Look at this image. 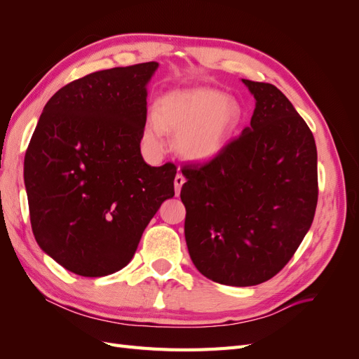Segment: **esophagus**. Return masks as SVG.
Wrapping results in <instances>:
<instances>
[{
    "instance_id": "esophagus-1",
    "label": "esophagus",
    "mask_w": 359,
    "mask_h": 359,
    "mask_svg": "<svg viewBox=\"0 0 359 359\" xmlns=\"http://www.w3.org/2000/svg\"><path fill=\"white\" fill-rule=\"evenodd\" d=\"M186 182V178H184L181 173H178V175L175 177V181H173V184H175V193L177 194H180V191H181V187H182V184Z\"/></svg>"
}]
</instances>
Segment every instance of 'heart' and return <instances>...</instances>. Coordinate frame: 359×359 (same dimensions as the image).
Returning <instances> with one entry per match:
<instances>
[{"label": "heart", "instance_id": "obj_1", "mask_svg": "<svg viewBox=\"0 0 359 359\" xmlns=\"http://www.w3.org/2000/svg\"><path fill=\"white\" fill-rule=\"evenodd\" d=\"M241 107L232 97L208 88L172 91L161 97L144 127V142L153 151L165 149V132L175 136V148L187 160L215 157L240 124Z\"/></svg>", "mask_w": 359, "mask_h": 359}]
</instances>
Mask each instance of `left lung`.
<instances>
[{
    "instance_id": "left-lung-1",
    "label": "left lung",
    "mask_w": 359,
    "mask_h": 359,
    "mask_svg": "<svg viewBox=\"0 0 359 359\" xmlns=\"http://www.w3.org/2000/svg\"><path fill=\"white\" fill-rule=\"evenodd\" d=\"M250 127L219 154L182 166L186 243L194 266L227 286L273 278L295 255L318 205L311 130L277 86L243 79Z\"/></svg>"
}]
</instances>
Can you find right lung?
Returning a JSON list of instances; mask_svg holds the SVG:
<instances>
[{"instance_id": "right-lung-1", "label": "right lung", "mask_w": 359, "mask_h": 359, "mask_svg": "<svg viewBox=\"0 0 359 359\" xmlns=\"http://www.w3.org/2000/svg\"><path fill=\"white\" fill-rule=\"evenodd\" d=\"M158 62L94 72L50 97L32 133L24 180L32 233L72 273L103 277L132 260L177 166L140 154L147 83Z\"/></svg>"}]
</instances>
